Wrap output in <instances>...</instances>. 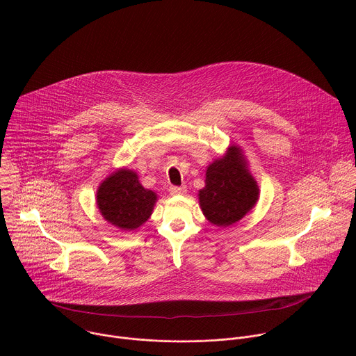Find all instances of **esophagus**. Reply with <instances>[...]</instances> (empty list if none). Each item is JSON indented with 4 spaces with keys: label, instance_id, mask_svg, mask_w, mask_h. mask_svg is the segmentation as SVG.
Here are the masks:
<instances>
[{
    "label": "esophagus",
    "instance_id": "34e87169",
    "mask_svg": "<svg viewBox=\"0 0 356 356\" xmlns=\"http://www.w3.org/2000/svg\"><path fill=\"white\" fill-rule=\"evenodd\" d=\"M169 193L172 195H180L186 193V186H170L169 187Z\"/></svg>",
    "mask_w": 356,
    "mask_h": 356
}]
</instances>
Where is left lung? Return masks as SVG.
<instances>
[{
	"label": "left lung",
	"mask_w": 356,
	"mask_h": 356,
	"mask_svg": "<svg viewBox=\"0 0 356 356\" xmlns=\"http://www.w3.org/2000/svg\"><path fill=\"white\" fill-rule=\"evenodd\" d=\"M258 197V183L249 173L241 147L235 145L207 168L206 187L198 191L202 214L217 227L238 222L255 207Z\"/></svg>",
	"instance_id": "obj_1"
}]
</instances>
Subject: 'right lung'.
<instances>
[{
    "mask_svg": "<svg viewBox=\"0 0 356 356\" xmlns=\"http://www.w3.org/2000/svg\"><path fill=\"white\" fill-rule=\"evenodd\" d=\"M95 198L107 222L124 231H134L152 216L158 194L139 183L136 172L118 169L99 184Z\"/></svg>",
    "mask_w": 356,
    "mask_h": 356,
    "instance_id": "1",
    "label": "right lung"
}]
</instances>
